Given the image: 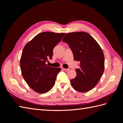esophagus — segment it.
<instances>
[{
	"label": "esophagus",
	"instance_id": "obj_1",
	"mask_svg": "<svg viewBox=\"0 0 123 123\" xmlns=\"http://www.w3.org/2000/svg\"><path fill=\"white\" fill-rule=\"evenodd\" d=\"M62 69L64 71H68L69 70V69H65V68H62Z\"/></svg>",
	"mask_w": 123,
	"mask_h": 123
}]
</instances>
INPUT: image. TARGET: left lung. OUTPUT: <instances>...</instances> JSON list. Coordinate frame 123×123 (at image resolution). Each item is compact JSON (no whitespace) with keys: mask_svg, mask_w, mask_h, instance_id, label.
Masks as SVG:
<instances>
[{"mask_svg":"<svg viewBox=\"0 0 123 123\" xmlns=\"http://www.w3.org/2000/svg\"><path fill=\"white\" fill-rule=\"evenodd\" d=\"M62 42L68 44L74 60L80 63V68L75 69V78L70 80L72 86L81 92L91 90L104 71L105 58L102 48L92 36L85 32L67 33Z\"/></svg>","mask_w":123,"mask_h":123,"instance_id":"left-lung-1","label":"left lung"}]
</instances>
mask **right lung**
<instances>
[{
	"label": "right lung",
	"mask_w": 123,
	"mask_h": 123,
	"mask_svg": "<svg viewBox=\"0 0 123 123\" xmlns=\"http://www.w3.org/2000/svg\"><path fill=\"white\" fill-rule=\"evenodd\" d=\"M65 34L42 32L25 46L20 62L21 73L26 83L34 91L44 93L53 87L61 68L49 67L46 62L49 58L52 59L54 48Z\"/></svg>",
	"instance_id": "right-lung-1"
}]
</instances>
